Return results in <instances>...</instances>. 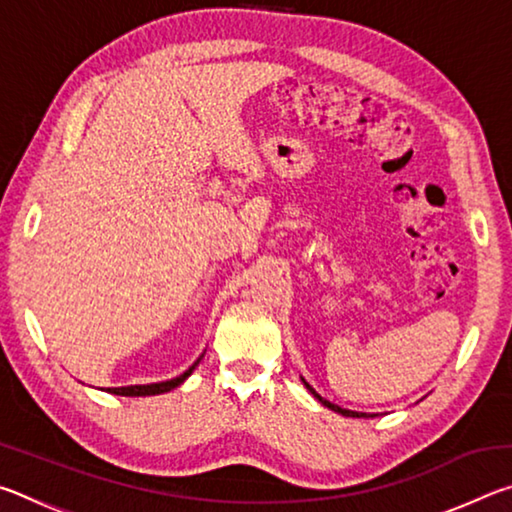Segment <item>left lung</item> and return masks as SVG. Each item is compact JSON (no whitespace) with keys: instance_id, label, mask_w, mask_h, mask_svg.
I'll use <instances>...</instances> for the list:
<instances>
[{"instance_id":"8db88e82","label":"left lung","mask_w":512,"mask_h":512,"mask_svg":"<svg viewBox=\"0 0 512 512\" xmlns=\"http://www.w3.org/2000/svg\"><path fill=\"white\" fill-rule=\"evenodd\" d=\"M302 384H305L307 388H309V393L316 397V400L323 404V406H327V409H332V411H336V413H341V415H348V418H366V413H359V411H350V409H341V406H336V404H332L329 400H325V397H320L314 388H311L305 379H302Z\"/></svg>"}]
</instances>
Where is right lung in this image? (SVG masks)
<instances>
[{
    "mask_svg": "<svg viewBox=\"0 0 512 512\" xmlns=\"http://www.w3.org/2000/svg\"><path fill=\"white\" fill-rule=\"evenodd\" d=\"M198 361H201V357H198L192 366H189L183 375L173 377V379H167V381H158V384H140V386H119V388H108V393L112 395H124V397H146V395H160V393H169L173 391V388L183 384V381L192 375L194 368L198 366Z\"/></svg>",
    "mask_w": 512,
    "mask_h": 512,
    "instance_id": "add662e5",
    "label": "right lung"
}]
</instances>
